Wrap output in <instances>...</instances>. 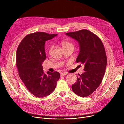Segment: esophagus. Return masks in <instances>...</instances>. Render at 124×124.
Wrapping results in <instances>:
<instances>
[{
	"label": "esophagus",
	"mask_w": 124,
	"mask_h": 124,
	"mask_svg": "<svg viewBox=\"0 0 124 124\" xmlns=\"http://www.w3.org/2000/svg\"><path fill=\"white\" fill-rule=\"evenodd\" d=\"M67 74H68L66 73H61L60 76H61V77H63V76H65L67 75Z\"/></svg>",
	"instance_id": "esophagus-1"
}]
</instances>
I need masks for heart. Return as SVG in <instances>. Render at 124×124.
<instances>
[{
	"instance_id": "1",
	"label": "heart",
	"mask_w": 124,
	"mask_h": 124,
	"mask_svg": "<svg viewBox=\"0 0 124 124\" xmlns=\"http://www.w3.org/2000/svg\"><path fill=\"white\" fill-rule=\"evenodd\" d=\"M62 46L63 48H71L73 49H74V45L72 43H70L69 42H63L62 43ZM52 46H50L49 50H48V54H50L52 49Z\"/></svg>"
}]
</instances>
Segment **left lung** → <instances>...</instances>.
<instances>
[{
	"label": "left lung",
	"mask_w": 124,
	"mask_h": 124,
	"mask_svg": "<svg viewBox=\"0 0 124 124\" xmlns=\"http://www.w3.org/2000/svg\"><path fill=\"white\" fill-rule=\"evenodd\" d=\"M66 34L78 42L80 51L76 62L84 65L85 72L78 75L72 89L76 95L86 97L97 89L104 76L107 64L105 49L101 40L87 29Z\"/></svg>",
	"instance_id": "left-lung-1"
}]
</instances>
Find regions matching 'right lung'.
<instances>
[{
  "label": "right lung",
  "instance_id": "1",
  "mask_svg": "<svg viewBox=\"0 0 124 124\" xmlns=\"http://www.w3.org/2000/svg\"><path fill=\"white\" fill-rule=\"evenodd\" d=\"M38 32L28 34L16 50V64L19 76L28 90L38 98L47 96L56 86L60 75L57 72L45 74L42 63L46 59V41L56 36Z\"/></svg>",
  "mask_w": 124,
  "mask_h": 124
}]
</instances>
